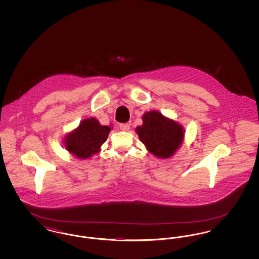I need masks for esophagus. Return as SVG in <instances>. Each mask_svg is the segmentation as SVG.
<instances>
[{"mask_svg": "<svg viewBox=\"0 0 259 259\" xmlns=\"http://www.w3.org/2000/svg\"><path fill=\"white\" fill-rule=\"evenodd\" d=\"M119 128L122 131H128L130 129V125L128 123H121L119 124Z\"/></svg>", "mask_w": 259, "mask_h": 259, "instance_id": "esophagus-1", "label": "esophagus"}]
</instances>
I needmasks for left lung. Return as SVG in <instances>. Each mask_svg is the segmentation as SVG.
I'll use <instances>...</instances> for the list:
<instances>
[{
    "instance_id": "left-lung-1",
    "label": "left lung",
    "mask_w": 259,
    "mask_h": 259,
    "mask_svg": "<svg viewBox=\"0 0 259 259\" xmlns=\"http://www.w3.org/2000/svg\"><path fill=\"white\" fill-rule=\"evenodd\" d=\"M136 132L148 151L160 159L172 157L185 138L181 124L157 111L146 112L143 115V125L138 126Z\"/></svg>"
}]
</instances>
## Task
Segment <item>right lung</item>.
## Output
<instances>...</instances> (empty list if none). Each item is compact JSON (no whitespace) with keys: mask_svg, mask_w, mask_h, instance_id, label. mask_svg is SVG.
Here are the masks:
<instances>
[{"mask_svg":"<svg viewBox=\"0 0 259 259\" xmlns=\"http://www.w3.org/2000/svg\"><path fill=\"white\" fill-rule=\"evenodd\" d=\"M110 132L111 127L101 125L95 117L83 119L64 138L65 148L75 157L87 159L101 150Z\"/></svg>","mask_w":259,"mask_h":259,"instance_id":"1","label":"right lung"}]
</instances>
